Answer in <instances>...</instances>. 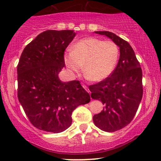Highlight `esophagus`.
I'll return each instance as SVG.
<instances>
[{
  "label": "esophagus",
  "mask_w": 161,
  "mask_h": 161,
  "mask_svg": "<svg viewBox=\"0 0 161 161\" xmlns=\"http://www.w3.org/2000/svg\"><path fill=\"white\" fill-rule=\"evenodd\" d=\"M82 87H84V89H85L86 91H87V92H89V94H90V91L89 90V89H88V87H87V86H86V85H82Z\"/></svg>",
  "instance_id": "esophagus-1"
}]
</instances>
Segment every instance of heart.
<instances>
[{"instance_id":"obj_1","label":"heart","mask_w":161,"mask_h":161,"mask_svg":"<svg viewBox=\"0 0 161 161\" xmlns=\"http://www.w3.org/2000/svg\"><path fill=\"white\" fill-rule=\"evenodd\" d=\"M119 49L112 41L95 37L84 38L74 44L71 52L64 55L67 69L77 74L82 69L90 80L99 81L108 77L116 67Z\"/></svg>"}]
</instances>
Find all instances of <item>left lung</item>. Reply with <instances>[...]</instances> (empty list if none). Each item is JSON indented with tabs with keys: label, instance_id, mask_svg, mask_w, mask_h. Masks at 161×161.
I'll use <instances>...</instances> for the list:
<instances>
[{
	"label": "left lung",
	"instance_id": "left-lung-1",
	"mask_svg": "<svg viewBox=\"0 0 161 161\" xmlns=\"http://www.w3.org/2000/svg\"><path fill=\"white\" fill-rule=\"evenodd\" d=\"M105 35L119 47V59L112 74L89 86L91 98L101 101L103 111L93 116L94 124L101 130L114 132L132 121L143 96L142 71L130 45L108 31H96Z\"/></svg>",
	"mask_w": 161,
	"mask_h": 161
}]
</instances>
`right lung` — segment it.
<instances>
[{"instance_id":"1","label":"right lung","mask_w":161,"mask_h":161,"mask_svg":"<svg viewBox=\"0 0 161 161\" xmlns=\"http://www.w3.org/2000/svg\"><path fill=\"white\" fill-rule=\"evenodd\" d=\"M74 31L48 30L25 47L17 65L18 100L32 125L39 130L60 133L71 125V114L90 102L80 81L63 82L59 72L65 66L64 52Z\"/></svg>"}]
</instances>
